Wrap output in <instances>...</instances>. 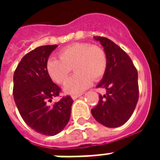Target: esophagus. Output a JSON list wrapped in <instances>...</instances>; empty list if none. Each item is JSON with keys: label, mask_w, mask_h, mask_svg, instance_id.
Wrapping results in <instances>:
<instances>
[{"label": "esophagus", "mask_w": 160, "mask_h": 160, "mask_svg": "<svg viewBox=\"0 0 160 160\" xmlns=\"http://www.w3.org/2000/svg\"><path fill=\"white\" fill-rule=\"evenodd\" d=\"M80 96V95H74L71 96V98H72L73 100H76L77 98H79Z\"/></svg>", "instance_id": "34e87169"}]
</instances>
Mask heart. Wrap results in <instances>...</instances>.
Listing matches in <instances>:
<instances>
[{
  "instance_id": "heart-1",
  "label": "heart",
  "mask_w": 160,
  "mask_h": 160,
  "mask_svg": "<svg viewBox=\"0 0 160 160\" xmlns=\"http://www.w3.org/2000/svg\"><path fill=\"white\" fill-rule=\"evenodd\" d=\"M60 60L49 58L46 61V71L49 76L58 84L65 81L72 68L75 74L64 85L67 94L83 92L94 80H100L107 69V56L105 51L90 43H74L59 52Z\"/></svg>"
}]
</instances>
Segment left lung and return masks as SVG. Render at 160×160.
<instances>
[{"label": "left lung", "mask_w": 160, "mask_h": 160, "mask_svg": "<svg viewBox=\"0 0 160 160\" xmlns=\"http://www.w3.org/2000/svg\"><path fill=\"white\" fill-rule=\"evenodd\" d=\"M100 41L107 56V69L98 88L106 90L99 95L98 105L91 109L93 117L109 128L121 126L133 114L139 100L138 72L129 56L105 37L94 36Z\"/></svg>", "instance_id": "left-lung-1"}]
</instances>
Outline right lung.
Wrapping results in <instances>:
<instances>
[{
    "label": "right lung",
    "instance_id": "1",
    "mask_svg": "<svg viewBox=\"0 0 160 160\" xmlns=\"http://www.w3.org/2000/svg\"><path fill=\"white\" fill-rule=\"evenodd\" d=\"M57 45L42 46L26 54L13 76V96L26 124L41 134L53 136L62 131L70 118L73 100L63 97L49 105L59 95L60 88L46 71V61Z\"/></svg>",
    "mask_w": 160,
    "mask_h": 160
}]
</instances>
